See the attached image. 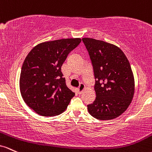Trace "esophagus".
Instances as JSON below:
<instances>
[{
    "mask_svg": "<svg viewBox=\"0 0 152 152\" xmlns=\"http://www.w3.org/2000/svg\"><path fill=\"white\" fill-rule=\"evenodd\" d=\"M85 85L83 84V83H80L79 88H77V93H78V94H81L82 92H83V90H85Z\"/></svg>",
    "mask_w": 152,
    "mask_h": 152,
    "instance_id": "1",
    "label": "esophagus"
}]
</instances>
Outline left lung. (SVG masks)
<instances>
[{
	"mask_svg": "<svg viewBox=\"0 0 152 152\" xmlns=\"http://www.w3.org/2000/svg\"><path fill=\"white\" fill-rule=\"evenodd\" d=\"M88 51L95 80L96 94L88 105L98 120H111L126 110L134 98L135 84L130 63L117 46L91 38H83Z\"/></svg>",
	"mask_w": 152,
	"mask_h": 152,
	"instance_id": "1",
	"label": "left lung"
}]
</instances>
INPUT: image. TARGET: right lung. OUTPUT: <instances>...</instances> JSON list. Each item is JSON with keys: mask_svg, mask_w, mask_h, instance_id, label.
Listing matches in <instances>:
<instances>
[{"mask_svg": "<svg viewBox=\"0 0 152 152\" xmlns=\"http://www.w3.org/2000/svg\"><path fill=\"white\" fill-rule=\"evenodd\" d=\"M80 42V38L42 42L26 57L20 75V91L26 105L39 115H59L75 96L66 85L61 67Z\"/></svg>", "mask_w": 152, "mask_h": 152, "instance_id": "obj_1", "label": "right lung"}]
</instances>
